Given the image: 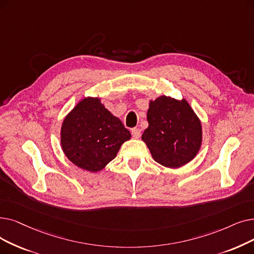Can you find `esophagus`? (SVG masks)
Returning a JSON list of instances; mask_svg holds the SVG:
<instances>
[{
  "label": "esophagus",
  "instance_id": "1",
  "mask_svg": "<svg viewBox=\"0 0 254 254\" xmlns=\"http://www.w3.org/2000/svg\"><path fill=\"white\" fill-rule=\"evenodd\" d=\"M131 135H133L134 138H139L141 136V129L139 127L131 128Z\"/></svg>",
  "mask_w": 254,
  "mask_h": 254
}]
</instances>
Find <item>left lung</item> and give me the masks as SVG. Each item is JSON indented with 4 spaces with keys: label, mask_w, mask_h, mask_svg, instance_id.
Returning <instances> with one entry per match:
<instances>
[{
    "label": "left lung",
    "mask_w": 254,
    "mask_h": 254,
    "mask_svg": "<svg viewBox=\"0 0 254 254\" xmlns=\"http://www.w3.org/2000/svg\"><path fill=\"white\" fill-rule=\"evenodd\" d=\"M148 127L142 135L153 160L178 168L190 162L201 145L200 120L186 100L160 96L149 103Z\"/></svg>",
    "instance_id": "1"
}]
</instances>
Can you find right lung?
Segmentation results:
<instances>
[{"label":"right lung","instance_id":"1","mask_svg":"<svg viewBox=\"0 0 254 254\" xmlns=\"http://www.w3.org/2000/svg\"><path fill=\"white\" fill-rule=\"evenodd\" d=\"M129 138V130L108 111L100 98H84L65 117L61 128V145L66 157L78 167L92 172L111 162Z\"/></svg>","mask_w":254,"mask_h":254}]
</instances>
